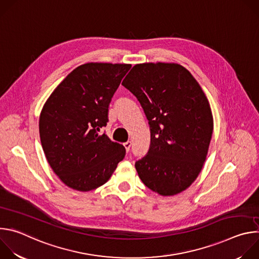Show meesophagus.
Wrapping results in <instances>:
<instances>
[{"label":"esophagus","instance_id":"esophagus-1","mask_svg":"<svg viewBox=\"0 0 259 259\" xmlns=\"http://www.w3.org/2000/svg\"><path fill=\"white\" fill-rule=\"evenodd\" d=\"M124 147H125L126 152L128 153V152L130 151V147H131V141H127V142H125V143H124Z\"/></svg>","mask_w":259,"mask_h":259}]
</instances>
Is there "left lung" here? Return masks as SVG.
<instances>
[{"mask_svg":"<svg viewBox=\"0 0 259 259\" xmlns=\"http://www.w3.org/2000/svg\"><path fill=\"white\" fill-rule=\"evenodd\" d=\"M122 85L149 120L151 144L135 162L139 178L161 196L187 190L207 157L213 132L209 101L192 73L177 63H140Z\"/></svg>","mask_w":259,"mask_h":259,"instance_id":"1","label":"left lung"}]
</instances>
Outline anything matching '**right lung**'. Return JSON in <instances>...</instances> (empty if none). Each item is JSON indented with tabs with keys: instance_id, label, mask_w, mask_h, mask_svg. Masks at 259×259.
<instances>
[{
	"instance_id": "1",
	"label": "right lung",
	"mask_w": 259,
	"mask_h": 259,
	"mask_svg": "<svg viewBox=\"0 0 259 259\" xmlns=\"http://www.w3.org/2000/svg\"><path fill=\"white\" fill-rule=\"evenodd\" d=\"M131 64L85 63L55 88L41 112L43 151L54 173L70 189L89 192L104 184L126 154L100 128Z\"/></svg>"
}]
</instances>
